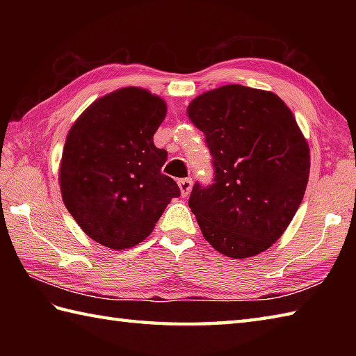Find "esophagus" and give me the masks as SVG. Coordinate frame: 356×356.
<instances>
[{"instance_id": "obj_1", "label": "esophagus", "mask_w": 356, "mask_h": 356, "mask_svg": "<svg viewBox=\"0 0 356 356\" xmlns=\"http://www.w3.org/2000/svg\"><path fill=\"white\" fill-rule=\"evenodd\" d=\"M179 188H180V194H182V197H188L191 193V188H193V180L191 179H180Z\"/></svg>"}]
</instances>
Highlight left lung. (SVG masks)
I'll list each match as a JSON object with an SVG mask.
<instances>
[{
	"label": "left lung",
	"mask_w": 356,
	"mask_h": 356,
	"mask_svg": "<svg viewBox=\"0 0 356 356\" xmlns=\"http://www.w3.org/2000/svg\"><path fill=\"white\" fill-rule=\"evenodd\" d=\"M188 116L214 165V184H195L188 202L203 237L231 259L266 251L297 213L311 170L292 111L275 93L229 84L193 99Z\"/></svg>",
	"instance_id": "left-lung-1"
}]
</instances>
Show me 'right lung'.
<instances>
[{
    "mask_svg": "<svg viewBox=\"0 0 356 356\" xmlns=\"http://www.w3.org/2000/svg\"><path fill=\"white\" fill-rule=\"evenodd\" d=\"M165 116L162 97L125 87L96 99L67 134L59 165L64 205L102 246L140 243L180 195L162 174L166 151L153 140Z\"/></svg>",
    "mask_w": 356,
    "mask_h": 356,
    "instance_id": "add662e5",
    "label": "right lung"
}]
</instances>
